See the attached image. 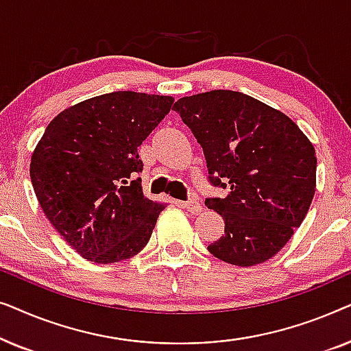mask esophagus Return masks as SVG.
I'll return each mask as SVG.
<instances>
[{"label":"esophagus","mask_w":351,"mask_h":351,"mask_svg":"<svg viewBox=\"0 0 351 351\" xmlns=\"http://www.w3.org/2000/svg\"><path fill=\"white\" fill-rule=\"evenodd\" d=\"M184 206H185V209L189 210L190 214H193V215L199 214L201 210H203V206L199 204V201L196 199V198H190L189 201H186V203H184Z\"/></svg>","instance_id":"1"}]
</instances>
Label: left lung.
I'll list each match as a JSON object with an SVG mask.
<instances>
[{
    "label": "left lung",
    "instance_id": "1",
    "mask_svg": "<svg viewBox=\"0 0 351 351\" xmlns=\"http://www.w3.org/2000/svg\"><path fill=\"white\" fill-rule=\"evenodd\" d=\"M203 147L209 182L230 189L206 206L225 233L208 249L238 267L268 261L300 227L315 196V147L280 110L237 90H209L174 104Z\"/></svg>",
    "mask_w": 351,
    "mask_h": 351
}]
</instances>
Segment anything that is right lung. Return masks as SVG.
Segmentation results:
<instances>
[{
  "instance_id": "1",
  "label": "right lung",
  "mask_w": 351,
  "mask_h": 351,
  "mask_svg": "<svg viewBox=\"0 0 351 351\" xmlns=\"http://www.w3.org/2000/svg\"><path fill=\"white\" fill-rule=\"evenodd\" d=\"M174 99L117 90L83 100L49 123L32 155L33 190L62 238L95 263L147 246L166 204L142 191L137 148Z\"/></svg>"
}]
</instances>
